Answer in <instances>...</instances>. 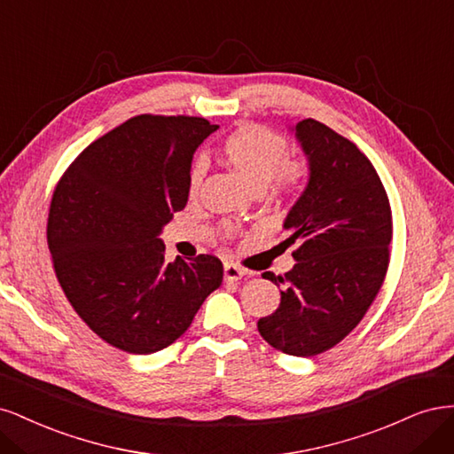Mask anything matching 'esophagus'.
<instances>
[{
    "label": "esophagus",
    "mask_w": 454,
    "mask_h": 454,
    "mask_svg": "<svg viewBox=\"0 0 454 454\" xmlns=\"http://www.w3.org/2000/svg\"><path fill=\"white\" fill-rule=\"evenodd\" d=\"M245 271L236 264H224V281H239L243 279Z\"/></svg>",
    "instance_id": "1"
}]
</instances>
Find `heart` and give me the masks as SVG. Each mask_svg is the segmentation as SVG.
I'll use <instances>...</instances> for the list:
<instances>
[{"instance_id": "obj_1", "label": "heart", "mask_w": 454, "mask_h": 454, "mask_svg": "<svg viewBox=\"0 0 454 454\" xmlns=\"http://www.w3.org/2000/svg\"><path fill=\"white\" fill-rule=\"evenodd\" d=\"M223 158L254 192L270 190L275 196H296L305 184L307 166L288 158V141L260 124L236 128L223 143ZM203 179V166L196 164L188 177V194L196 198Z\"/></svg>"}]
</instances>
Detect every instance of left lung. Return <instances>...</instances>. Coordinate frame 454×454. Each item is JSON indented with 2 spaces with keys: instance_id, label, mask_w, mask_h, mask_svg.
<instances>
[{
  "instance_id": "obj_1",
  "label": "left lung",
  "mask_w": 454,
  "mask_h": 454,
  "mask_svg": "<svg viewBox=\"0 0 454 454\" xmlns=\"http://www.w3.org/2000/svg\"><path fill=\"white\" fill-rule=\"evenodd\" d=\"M292 129L309 162L283 224L285 243L298 245L296 264L285 277L262 273L285 288L258 332L281 353L307 358L338 345L370 309L388 268L392 215L381 179L353 141L313 119Z\"/></svg>"
}]
</instances>
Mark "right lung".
<instances>
[{
    "mask_svg": "<svg viewBox=\"0 0 454 454\" xmlns=\"http://www.w3.org/2000/svg\"><path fill=\"white\" fill-rule=\"evenodd\" d=\"M216 129L198 116H134L56 184L47 241L58 283L89 328L129 355L179 340L223 283L221 260L166 262L160 239L186 206L196 149Z\"/></svg>",
    "mask_w": 454,
    "mask_h": 454,
    "instance_id": "right-lung-1",
    "label": "right lung"
}]
</instances>
